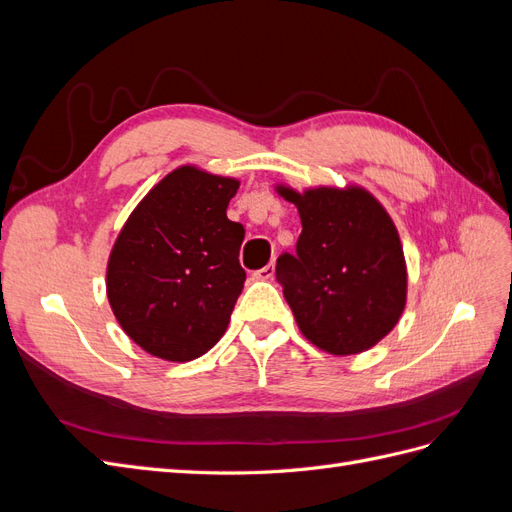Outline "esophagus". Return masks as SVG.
Returning <instances> with one entry per match:
<instances>
[{
    "instance_id": "obj_1",
    "label": "esophagus",
    "mask_w": 512,
    "mask_h": 512,
    "mask_svg": "<svg viewBox=\"0 0 512 512\" xmlns=\"http://www.w3.org/2000/svg\"><path fill=\"white\" fill-rule=\"evenodd\" d=\"M254 277H256V280H262V282H269V280H273V277H275V265H273V262H269L267 267L258 269V271L254 273Z\"/></svg>"
}]
</instances>
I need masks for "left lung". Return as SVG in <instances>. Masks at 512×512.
I'll list each match as a JSON object with an SVG mask.
<instances>
[{
    "mask_svg": "<svg viewBox=\"0 0 512 512\" xmlns=\"http://www.w3.org/2000/svg\"><path fill=\"white\" fill-rule=\"evenodd\" d=\"M277 194L299 209L297 256L277 258L275 277L301 333L348 356L374 348L404 314L408 271L391 215L359 185Z\"/></svg>",
    "mask_w": 512,
    "mask_h": 512,
    "instance_id": "1",
    "label": "left lung"
}]
</instances>
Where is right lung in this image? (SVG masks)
Masks as SVG:
<instances>
[{"label":"right lung","mask_w":512,"mask_h":512,"mask_svg":"<svg viewBox=\"0 0 512 512\" xmlns=\"http://www.w3.org/2000/svg\"><path fill=\"white\" fill-rule=\"evenodd\" d=\"M237 190V179L179 166L119 232L106 267L108 303L132 342L158 359H198L226 333L245 282V230L226 218Z\"/></svg>","instance_id":"1"}]
</instances>
